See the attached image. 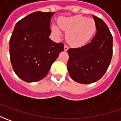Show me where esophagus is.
I'll list each match as a JSON object with an SVG mask.
<instances>
[{"mask_svg": "<svg viewBox=\"0 0 121 121\" xmlns=\"http://www.w3.org/2000/svg\"><path fill=\"white\" fill-rule=\"evenodd\" d=\"M68 50H69V47H68L67 45H65V46H64V50L65 51H67Z\"/></svg>", "mask_w": 121, "mask_h": 121, "instance_id": "esophagus-1", "label": "esophagus"}]
</instances>
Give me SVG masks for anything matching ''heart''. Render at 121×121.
Returning a JSON list of instances; mask_svg holds the SVG:
<instances>
[{"label":"heart","mask_w":121,"mask_h":121,"mask_svg":"<svg viewBox=\"0 0 121 121\" xmlns=\"http://www.w3.org/2000/svg\"><path fill=\"white\" fill-rule=\"evenodd\" d=\"M60 27L67 32L66 39L73 46H82L87 43L96 30L95 21L81 15L63 17L58 20ZM54 35H61V31L56 25L52 26Z\"/></svg>","instance_id":"obj_1"}]
</instances>
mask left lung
<instances>
[{"label":"left lung","instance_id":"1","mask_svg":"<svg viewBox=\"0 0 121 121\" xmlns=\"http://www.w3.org/2000/svg\"><path fill=\"white\" fill-rule=\"evenodd\" d=\"M97 33L86 46L70 48L67 69L75 81L88 84L98 81L104 75L112 56V35L106 24L93 15Z\"/></svg>","mask_w":121,"mask_h":121}]
</instances>
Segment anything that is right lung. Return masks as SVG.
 Here are the masks:
<instances>
[{
    "label": "right lung",
    "mask_w": 121,
    "mask_h": 121,
    "mask_svg": "<svg viewBox=\"0 0 121 121\" xmlns=\"http://www.w3.org/2000/svg\"><path fill=\"white\" fill-rule=\"evenodd\" d=\"M54 12L37 11L25 17L15 26L9 42L13 71L24 81L44 79L52 64L64 50V44L49 38Z\"/></svg>",
    "instance_id": "right-lung-1"
}]
</instances>
